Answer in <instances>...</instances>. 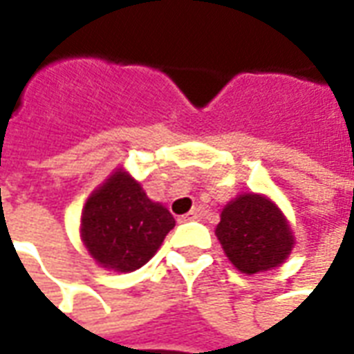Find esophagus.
I'll list each match as a JSON object with an SVG mask.
<instances>
[{
	"mask_svg": "<svg viewBox=\"0 0 354 354\" xmlns=\"http://www.w3.org/2000/svg\"><path fill=\"white\" fill-rule=\"evenodd\" d=\"M199 218V210H192V212H187L185 216L180 218V222H189V220H197Z\"/></svg>",
	"mask_w": 354,
	"mask_h": 354,
	"instance_id": "34e87169",
	"label": "esophagus"
}]
</instances>
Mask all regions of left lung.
<instances>
[{
    "instance_id": "obj_1",
    "label": "left lung",
    "mask_w": 354,
    "mask_h": 354,
    "mask_svg": "<svg viewBox=\"0 0 354 354\" xmlns=\"http://www.w3.org/2000/svg\"><path fill=\"white\" fill-rule=\"evenodd\" d=\"M216 237L231 263L246 274L279 267L294 246L286 218L274 203L256 193L239 195L225 205Z\"/></svg>"
}]
</instances>
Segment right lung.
I'll use <instances>...</instances> for the list:
<instances>
[{"mask_svg":"<svg viewBox=\"0 0 354 354\" xmlns=\"http://www.w3.org/2000/svg\"><path fill=\"white\" fill-rule=\"evenodd\" d=\"M174 223L161 203L119 169L85 203L81 239L98 266L129 273L153 258Z\"/></svg>","mask_w":354,"mask_h":354,"instance_id":"right-lung-1","label":"right lung"}]
</instances>
